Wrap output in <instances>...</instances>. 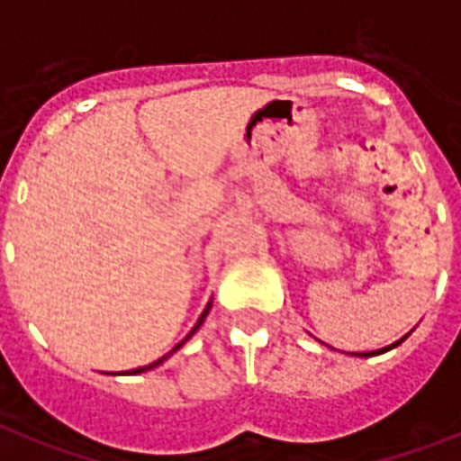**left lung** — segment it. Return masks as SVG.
<instances>
[{
  "instance_id": "8db88e82",
  "label": "left lung",
  "mask_w": 461,
  "mask_h": 461,
  "mask_svg": "<svg viewBox=\"0 0 461 461\" xmlns=\"http://www.w3.org/2000/svg\"><path fill=\"white\" fill-rule=\"evenodd\" d=\"M408 335H410V332H408ZM408 335H403V338H401V339H396V342H393V344H389V347H382V349H377V351H358V354H351V356H363V358H368V356L384 354V351H389V349H393V347H398V344L403 342V339L408 338Z\"/></svg>"
}]
</instances>
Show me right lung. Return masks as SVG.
Returning <instances> with one entry per match:
<instances>
[{
  "label": "right lung",
  "mask_w": 461,
  "mask_h": 461,
  "mask_svg": "<svg viewBox=\"0 0 461 461\" xmlns=\"http://www.w3.org/2000/svg\"><path fill=\"white\" fill-rule=\"evenodd\" d=\"M211 307H212V300H211V303H208V304H206V309H203V312H201L199 321H196V326H194V328H192V330H189V335H187V338H185V339H183V342H177V344H176V347H173V349H171V351H168V354H166V356H161V358H158V361L149 363V366H142V368H135V370H129V373H117V375H140V373H147V370H152V368H157V366H161V363H164V361H166V358H168V356H173V354H176V351H177V349H180V347H183V344H185V342H187V339H189V338H192V335H194V332H196V330H199V328H201V323H203V321H206V316H208V312H211Z\"/></svg>",
  "instance_id": "right-lung-1"
}]
</instances>
